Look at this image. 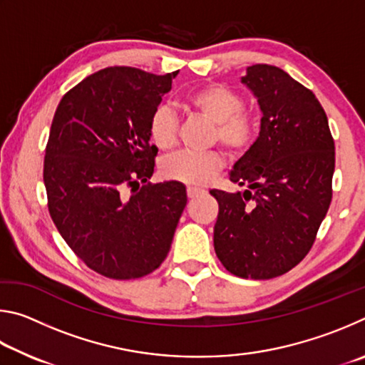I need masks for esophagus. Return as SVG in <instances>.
Here are the masks:
<instances>
[{
    "label": "esophagus",
    "mask_w": 365,
    "mask_h": 365,
    "mask_svg": "<svg viewBox=\"0 0 365 365\" xmlns=\"http://www.w3.org/2000/svg\"><path fill=\"white\" fill-rule=\"evenodd\" d=\"M187 195H188L190 200H195V197L202 195V190L195 188V187H188V188H187Z\"/></svg>",
    "instance_id": "34e87169"
}]
</instances>
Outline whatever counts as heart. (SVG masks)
Listing matches in <instances>:
<instances>
[{
    "mask_svg": "<svg viewBox=\"0 0 365 365\" xmlns=\"http://www.w3.org/2000/svg\"><path fill=\"white\" fill-rule=\"evenodd\" d=\"M185 106L214 123L212 141L219 143L230 156H243L256 140L257 119L243 108V98L222 83H209L185 96ZM148 133L154 145L170 151L178 143V122L169 108L153 110ZM224 169V156L219 151H182L163 163V174L170 180L190 187H205Z\"/></svg>",
    "mask_w": 365,
    "mask_h": 365,
    "instance_id": "1",
    "label": "heart"
}]
</instances>
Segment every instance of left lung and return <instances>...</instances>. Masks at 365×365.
I'll return each instance as SVG.
<instances>
[{"label":"left lung","mask_w":365,"mask_h":365,"mask_svg":"<svg viewBox=\"0 0 365 365\" xmlns=\"http://www.w3.org/2000/svg\"><path fill=\"white\" fill-rule=\"evenodd\" d=\"M262 110L255 145L230 180L245 193L211 190L219 202L214 250L242 279L287 274L311 251L331 202L335 141L316 95L275 66L243 77Z\"/></svg>","instance_id":"left-lung-1"}]
</instances>
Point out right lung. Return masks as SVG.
<instances>
[{"label":"right lung","instance_id":"add662e5","mask_svg":"<svg viewBox=\"0 0 365 365\" xmlns=\"http://www.w3.org/2000/svg\"><path fill=\"white\" fill-rule=\"evenodd\" d=\"M177 73L106 67L54 113L43 164L48 211L77 257L108 279L156 270L187 206L182 183L150 182L158 148L148 123Z\"/></svg>","mask_w":365,"mask_h":365}]
</instances>
